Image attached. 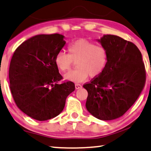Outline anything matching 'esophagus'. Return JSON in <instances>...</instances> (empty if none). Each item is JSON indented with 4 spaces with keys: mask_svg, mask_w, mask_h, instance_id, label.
Segmentation results:
<instances>
[{
    "mask_svg": "<svg viewBox=\"0 0 151 151\" xmlns=\"http://www.w3.org/2000/svg\"><path fill=\"white\" fill-rule=\"evenodd\" d=\"M75 88H76V90H78V89H80V88H82V86L80 84V83H76Z\"/></svg>",
    "mask_w": 151,
    "mask_h": 151,
    "instance_id": "1",
    "label": "esophagus"
}]
</instances>
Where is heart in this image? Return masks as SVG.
<instances>
[{"label": "heart", "instance_id": "heart-1", "mask_svg": "<svg viewBox=\"0 0 151 151\" xmlns=\"http://www.w3.org/2000/svg\"><path fill=\"white\" fill-rule=\"evenodd\" d=\"M68 53L59 51L55 56V63L59 70H70L74 61L76 68L65 74V80L81 82L90 76L98 77L108 62V52L105 46L86 39H79L68 46Z\"/></svg>", "mask_w": 151, "mask_h": 151}]
</instances>
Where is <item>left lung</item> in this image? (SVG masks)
I'll return each mask as SVG.
<instances>
[{"mask_svg":"<svg viewBox=\"0 0 151 151\" xmlns=\"http://www.w3.org/2000/svg\"><path fill=\"white\" fill-rule=\"evenodd\" d=\"M108 52L105 70L83 88L88 95L86 107L102 120L116 119L134 104L145 87L146 71L142 54L132 42L113 35L100 40Z\"/></svg>","mask_w":151,"mask_h":151,"instance_id":"1","label":"left lung"}]
</instances>
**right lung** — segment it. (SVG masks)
Segmentation results:
<instances>
[{
  "mask_svg": "<svg viewBox=\"0 0 151 151\" xmlns=\"http://www.w3.org/2000/svg\"><path fill=\"white\" fill-rule=\"evenodd\" d=\"M62 35H38L16 49L9 66L10 89L20 110L35 120L55 118L63 110L68 95L75 90L72 81L63 79L55 56L65 44Z\"/></svg>",
  "mask_w": 151,
  "mask_h": 151,
  "instance_id": "obj_1",
  "label": "right lung"
}]
</instances>
